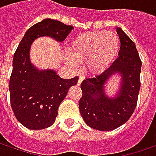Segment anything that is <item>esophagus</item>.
I'll return each instance as SVG.
<instances>
[{"label":"esophagus","mask_w":156,"mask_h":156,"mask_svg":"<svg viewBox=\"0 0 156 156\" xmlns=\"http://www.w3.org/2000/svg\"><path fill=\"white\" fill-rule=\"evenodd\" d=\"M83 79H84L83 76H80V77H79V80H78V82H77V85H78V86H80V83H81V81L83 80Z\"/></svg>","instance_id":"1"}]
</instances>
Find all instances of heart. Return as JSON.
<instances>
[{
	"instance_id": "obj_1",
	"label": "heart",
	"mask_w": 156,
	"mask_h": 156,
	"mask_svg": "<svg viewBox=\"0 0 156 156\" xmlns=\"http://www.w3.org/2000/svg\"><path fill=\"white\" fill-rule=\"evenodd\" d=\"M120 40L115 33L92 31L77 35L68 47L67 61L72 67L85 62L86 70L98 76L107 70L116 58Z\"/></svg>"
}]
</instances>
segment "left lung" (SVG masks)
<instances>
[{
  "label": "left lung",
  "instance_id": "left-lung-1",
  "mask_svg": "<svg viewBox=\"0 0 156 156\" xmlns=\"http://www.w3.org/2000/svg\"><path fill=\"white\" fill-rule=\"evenodd\" d=\"M121 41L118 58L109 69L80 84L82 96L79 102L81 116L87 125L98 131L118 128L133 114L140 89L142 62L136 45L121 28L117 27ZM121 76V84L116 96L106 95L105 84L111 76Z\"/></svg>",
  "mask_w": 156,
  "mask_h": 156
}]
</instances>
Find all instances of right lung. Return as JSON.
Wrapping results in <instances>:
<instances>
[{
	"label": "right lung",
	"instance_id": "right-lung-1",
	"mask_svg": "<svg viewBox=\"0 0 156 156\" xmlns=\"http://www.w3.org/2000/svg\"><path fill=\"white\" fill-rule=\"evenodd\" d=\"M73 29L58 20L44 19L26 31L15 51L9 81L11 106L17 120L28 129L51 126L69 87L78 81L77 76L63 79L53 69L35 67L30 59L31 44L41 36L62 42Z\"/></svg>",
	"mask_w": 156,
	"mask_h": 156
}]
</instances>
